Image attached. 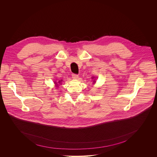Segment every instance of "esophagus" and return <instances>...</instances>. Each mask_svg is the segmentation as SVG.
I'll list each match as a JSON object with an SVG mask.
<instances>
[{
  "label": "esophagus",
  "instance_id": "obj_1",
  "mask_svg": "<svg viewBox=\"0 0 157 157\" xmlns=\"http://www.w3.org/2000/svg\"><path fill=\"white\" fill-rule=\"evenodd\" d=\"M72 78H74V79H77V78H78V75L77 74H73L72 75Z\"/></svg>",
  "mask_w": 157,
  "mask_h": 157
}]
</instances>
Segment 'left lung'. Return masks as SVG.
Listing matches in <instances>:
<instances>
[{
    "mask_svg": "<svg viewBox=\"0 0 157 157\" xmlns=\"http://www.w3.org/2000/svg\"><path fill=\"white\" fill-rule=\"evenodd\" d=\"M95 83V82L94 80V83Z\"/></svg>",
    "mask_w": 157,
    "mask_h": 157,
    "instance_id": "8db88e82",
    "label": "left lung"
}]
</instances>
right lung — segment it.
<instances>
[{"instance_id": "add662e5", "label": "right lung", "mask_w": 157, "mask_h": 157, "mask_svg": "<svg viewBox=\"0 0 157 157\" xmlns=\"http://www.w3.org/2000/svg\"><path fill=\"white\" fill-rule=\"evenodd\" d=\"M54 82H55V83H56V87H57V86H58V84H57V82H56V81H54ZM62 82V80H59V83H60V82Z\"/></svg>"}]
</instances>
